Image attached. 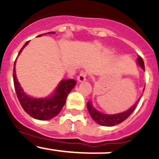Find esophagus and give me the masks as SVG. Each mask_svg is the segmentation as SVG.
<instances>
[{
	"instance_id": "esophagus-1",
	"label": "esophagus",
	"mask_w": 159,
	"mask_h": 159,
	"mask_svg": "<svg viewBox=\"0 0 159 159\" xmlns=\"http://www.w3.org/2000/svg\"><path fill=\"white\" fill-rule=\"evenodd\" d=\"M86 78H87V74L85 72H81L80 75H78L77 77V80L80 83L81 82H84V81L86 80Z\"/></svg>"
}]
</instances>
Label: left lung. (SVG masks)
I'll use <instances>...</instances> for the list:
<instances>
[{
    "label": "left lung",
    "mask_w": 159,
    "mask_h": 159,
    "mask_svg": "<svg viewBox=\"0 0 159 159\" xmlns=\"http://www.w3.org/2000/svg\"><path fill=\"white\" fill-rule=\"evenodd\" d=\"M137 64L142 68L143 71H145V66H144V62H143V59L140 57H138L137 58ZM144 88H143V92H144ZM142 96V95H141ZM141 96L139 98L136 102L134 103L131 107H130L128 110L125 111L123 112H120V113L117 114H104L102 112L99 111L94 107L92 102L91 100L88 101L87 102V108H88V112H89L90 116L92 118L94 121L96 122L98 124L101 125V126H104V127H113L116 125L121 123L123 122L125 119H127L129 116H130V114L134 111L135 109L136 105L139 101V99Z\"/></svg>",
    "instance_id": "8db88e82"
}]
</instances>
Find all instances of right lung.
<instances>
[{"instance_id": "add662e5", "label": "right lung", "mask_w": 159, "mask_h": 159, "mask_svg": "<svg viewBox=\"0 0 159 159\" xmlns=\"http://www.w3.org/2000/svg\"><path fill=\"white\" fill-rule=\"evenodd\" d=\"M46 34H55V32H49L38 36H42ZM29 41H27L24 44L22 48L20 50L18 56L21 53L23 49L29 44ZM16 60L14 62L13 67L14 88L20 103L25 111L29 114L31 117L39 120H49L56 117L62 110L63 107L65 104L67 95L75 86L76 81L72 79L62 80L51 95L41 98L30 96L24 92L23 88L18 81L16 74Z\"/></svg>"}]
</instances>
